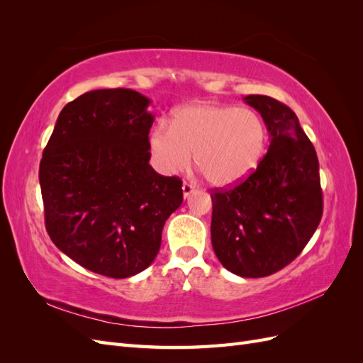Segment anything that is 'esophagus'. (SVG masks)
<instances>
[{"label": "esophagus", "mask_w": 363, "mask_h": 363, "mask_svg": "<svg viewBox=\"0 0 363 363\" xmlns=\"http://www.w3.org/2000/svg\"><path fill=\"white\" fill-rule=\"evenodd\" d=\"M182 189H183V195H184V199H188V196H189L191 194H194V192L196 191V189H195V186H194L192 183H188V182H184V183H183Z\"/></svg>", "instance_id": "1"}]
</instances>
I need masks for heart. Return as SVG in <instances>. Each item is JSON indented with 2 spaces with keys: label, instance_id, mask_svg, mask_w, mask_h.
Segmentation results:
<instances>
[{
  "label": "heart",
  "instance_id": "obj_1",
  "mask_svg": "<svg viewBox=\"0 0 363 363\" xmlns=\"http://www.w3.org/2000/svg\"><path fill=\"white\" fill-rule=\"evenodd\" d=\"M150 152L163 174L182 172L194 162L213 186H232L247 179L265 155L268 130L251 108L192 104L179 108L169 125L150 135Z\"/></svg>",
  "mask_w": 363,
  "mask_h": 363
}]
</instances>
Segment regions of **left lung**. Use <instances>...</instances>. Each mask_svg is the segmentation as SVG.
<instances>
[{
    "instance_id": "8db88e82",
    "label": "left lung",
    "mask_w": 363,
    "mask_h": 363,
    "mask_svg": "<svg viewBox=\"0 0 363 363\" xmlns=\"http://www.w3.org/2000/svg\"><path fill=\"white\" fill-rule=\"evenodd\" d=\"M245 103L263 118L271 144L245 180L212 196V245L240 277H267L300 255L323 216L320 163L291 108L267 95Z\"/></svg>"
}]
</instances>
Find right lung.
<instances>
[{
  "label": "right lung",
  "instance_id": "obj_1",
  "mask_svg": "<svg viewBox=\"0 0 363 363\" xmlns=\"http://www.w3.org/2000/svg\"><path fill=\"white\" fill-rule=\"evenodd\" d=\"M150 103L123 87L86 92L62 108L42 155L39 183L51 240L106 277L148 268L164 221L183 201L182 180L148 163Z\"/></svg>",
  "mask_w": 363,
  "mask_h": 363
}]
</instances>
